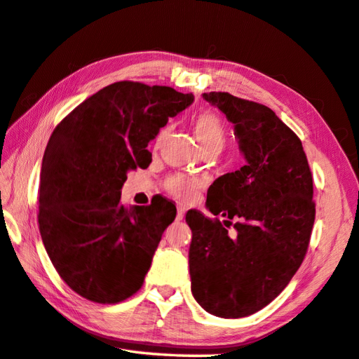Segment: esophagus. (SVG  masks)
I'll return each instance as SVG.
<instances>
[{
	"instance_id": "esophagus-1",
	"label": "esophagus",
	"mask_w": 359,
	"mask_h": 359,
	"mask_svg": "<svg viewBox=\"0 0 359 359\" xmlns=\"http://www.w3.org/2000/svg\"><path fill=\"white\" fill-rule=\"evenodd\" d=\"M184 215H185V208H182V207H179V210H177V221H180V219H184Z\"/></svg>"
}]
</instances>
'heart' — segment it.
Wrapping results in <instances>:
<instances>
[{"mask_svg": "<svg viewBox=\"0 0 359 359\" xmlns=\"http://www.w3.org/2000/svg\"><path fill=\"white\" fill-rule=\"evenodd\" d=\"M193 130L202 154L215 152L218 154L224 147L226 142V128L218 116L213 113H201L193 122ZM169 133V126L161 127L154 140V146H160L166 140ZM166 190L174 198L182 201H190L196 196L198 184L191 179L185 177H171L166 182Z\"/></svg>", "mask_w": 359, "mask_h": 359, "instance_id": "obj_1", "label": "heart"}]
</instances>
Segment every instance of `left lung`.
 Wrapping results in <instances>:
<instances>
[{
  "label": "left lung",
  "instance_id": "obj_1",
  "mask_svg": "<svg viewBox=\"0 0 359 359\" xmlns=\"http://www.w3.org/2000/svg\"><path fill=\"white\" fill-rule=\"evenodd\" d=\"M202 97L233 123L246 163L207 191L208 212L238 219L236 237L219 219L187 213L191 292L213 316L246 317L271 303L303 262L316 218L312 174L302 141L269 107L229 93Z\"/></svg>",
  "mask_w": 359,
  "mask_h": 359
}]
</instances>
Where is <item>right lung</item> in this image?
<instances>
[{
  "label": "right lung",
  "instance_id": "1",
  "mask_svg": "<svg viewBox=\"0 0 359 359\" xmlns=\"http://www.w3.org/2000/svg\"><path fill=\"white\" fill-rule=\"evenodd\" d=\"M193 94L117 81L57 123L45 149L39 231L51 264L72 290L111 304L140 290L175 205L121 204L127 172L152 161L147 144Z\"/></svg>",
  "mask_w": 359,
  "mask_h": 359
}]
</instances>
